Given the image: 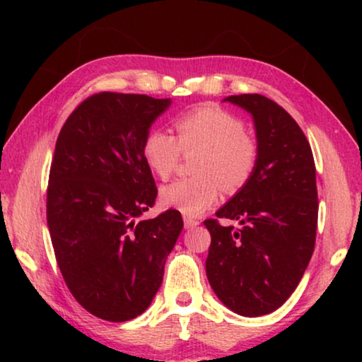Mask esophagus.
<instances>
[{"label":"esophagus","mask_w":362,"mask_h":362,"mask_svg":"<svg viewBox=\"0 0 362 362\" xmlns=\"http://www.w3.org/2000/svg\"><path fill=\"white\" fill-rule=\"evenodd\" d=\"M199 226V221L191 219V217H185V227L186 229H194V227Z\"/></svg>","instance_id":"obj_1"}]
</instances>
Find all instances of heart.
I'll use <instances>...</instances> for the list:
<instances>
[{
    "label": "heart",
    "instance_id": "b5f03b06",
    "mask_svg": "<svg viewBox=\"0 0 362 362\" xmlns=\"http://www.w3.org/2000/svg\"><path fill=\"white\" fill-rule=\"evenodd\" d=\"M176 136L161 128H151L143 140V158L161 180L176 170L182 151L201 150L194 161L196 177H182L161 187L165 207L186 217H197L226 191L240 189L255 170L259 148L245 133L239 117L216 105H202L175 120Z\"/></svg>",
    "mask_w": 362,
    "mask_h": 362
}]
</instances>
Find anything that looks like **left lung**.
<instances>
[{
    "label": "left lung",
    "instance_id": "left-lung-1",
    "mask_svg": "<svg viewBox=\"0 0 362 362\" xmlns=\"http://www.w3.org/2000/svg\"><path fill=\"white\" fill-rule=\"evenodd\" d=\"M254 118L255 170L216 212L240 229L204 221L211 232L207 280L237 315H269L298 286L315 250L318 191L313 153L305 133L279 103L259 93L224 98Z\"/></svg>",
    "mask_w": 362,
    "mask_h": 362
}]
</instances>
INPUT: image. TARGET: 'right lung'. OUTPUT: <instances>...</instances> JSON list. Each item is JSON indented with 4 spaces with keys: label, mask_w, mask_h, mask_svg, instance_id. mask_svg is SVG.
Returning a JSON list of instances; mask_svg holds the SVG:
<instances>
[{
    "label": "right lung",
    "mask_w": 362,
    "mask_h": 362,
    "mask_svg": "<svg viewBox=\"0 0 362 362\" xmlns=\"http://www.w3.org/2000/svg\"><path fill=\"white\" fill-rule=\"evenodd\" d=\"M170 98L100 92L64 123L47 186V227L61 274L97 318L128 321L150 306L182 230L180 211L140 221L158 189L143 158Z\"/></svg>",
    "instance_id": "1"
}]
</instances>
